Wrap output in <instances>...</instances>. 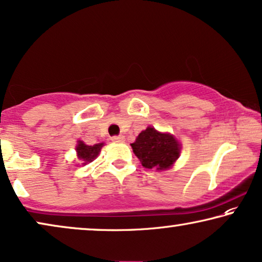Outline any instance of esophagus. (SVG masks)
<instances>
[{"instance_id": "34e87169", "label": "esophagus", "mask_w": 262, "mask_h": 262, "mask_svg": "<svg viewBox=\"0 0 262 262\" xmlns=\"http://www.w3.org/2000/svg\"><path fill=\"white\" fill-rule=\"evenodd\" d=\"M112 140L114 142H122L123 140H124V138L122 135H114L113 138H112Z\"/></svg>"}]
</instances>
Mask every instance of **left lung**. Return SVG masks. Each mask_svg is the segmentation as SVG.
I'll list each match as a JSON object with an SVG mask.
<instances>
[{"label":"left lung","mask_w":262,"mask_h":262,"mask_svg":"<svg viewBox=\"0 0 262 262\" xmlns=\"http://www.w3.org/2000/svg\"><path fill=\"white\" fill-rule=\"evenodd\" d=\"M133 152L146 168L167 169L178 159L180 146L169 134H161L152 127L140 133L132 143Z\"/></svg>","instance_id":"obj_1"}]
</instances>
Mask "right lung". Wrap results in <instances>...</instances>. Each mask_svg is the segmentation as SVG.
<instances>
[{
    "label": "right lung",
    "mask_w": 262,
    "mask_h": 262,
    "mask_svg": "<svg viewBox=\"0 0 262 262\" xmlns=\"http://www.w3.org/2000/svg\"><path fill=\"white\" fill-rule=\"evenodd\" d=\"M102 146L103 143H96L94 146H88L84 142L79 141L76 149L77 153H78V158L83 161L84 165H85L86 163H91V161L98 156Z\"/></svg>",
    "instance_id": "right-lung-1"
}]
</instances>
